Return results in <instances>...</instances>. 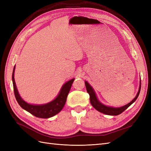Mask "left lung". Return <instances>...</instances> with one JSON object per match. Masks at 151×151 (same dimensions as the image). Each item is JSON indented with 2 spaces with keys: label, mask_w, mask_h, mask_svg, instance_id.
Returning <instances> with one entry per match:
<instances>
[{
  "label": "left lung",
  "mask_w": 151,
  "mask_h": 151,
  "mask_svg": "<svg viewBox=\"0 0 151 151\" xmlns=\"http://www.w3.org/2000/svg\"><path fill=\"white\" fill-rule=\"evenodd\" d=\"M85 85H86L87 91H88V93L89 94L91 104L96 109V110L102 113L105 114V115L116 116V115H120V114H121L122 112L124 111L126 109L129 108L130 105L132 103H134L136 101V99H137L140 91V88H141V81H140V86H139V91L137 94L135 98L129 104H127L125 105V106L119 107V108H113L111 106H107L106 105H104L101 103H100L99 101V100L98 99L96 95V93L92 87L90 86V84L87 81H85Z\"/></svg>",
  "instance_id": "1"
}]
</instances>
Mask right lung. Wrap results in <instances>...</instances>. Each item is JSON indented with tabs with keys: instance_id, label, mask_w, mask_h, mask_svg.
<instances>
[{
	"instance_id": "right-lung-1",
	"label": "right lung",
	"mask_w": 151,
	"mask_h": 151,
	"mask_svg": "<svg viewBox=\"0 0 151 151\" xmlns=\"http://www.w3.org/2000/svg\"><path fill=\"white\" fill-rule=\"evenodd\" d=\"M14 70L15 66L14 67L12 76L14 92L15 97L18 104L20 105L22 108L28 111L33 115L41 118H48L52 117L62 110L65 104L68 94L69 93L74 79L68 81L65 83V84H63L57 97L51 102L45 104L35 105L26 103L20 96L17 89L14 80Z\"/></svg>"
}]
</instances>
